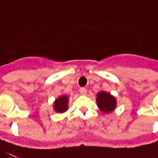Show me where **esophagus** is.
I'll return each mask as SVG.
<instances>
[{
  "label": "esophagus",
  "mask_w": 158,
  "mask_h": 158,
  "mask_svg": "<svg viewBox=\"0 0 158 158\" xmlns=\"http://www.w3.org/2000/svg\"><path fill=\"white\" fill-rule=\"evenodd\" d=\"M79 91H80V93L82 95V96H85V95H86V92H87V90H86V89H85V87H81L80 90H79Z\"/></svg>",
  "instance_id": "34e87169"
}]
</instances>
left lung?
Segmentation results:
<instances>
[{"label":"left lung","instance_id":"left-lung-1","mask_svg":"<svg viewBox=\"0 0 158 158\" xmlns=\"http://www.w3.org/2000/svg\"><path fill=\"white\" fill-rule=\"evenodd\" d=\"M96 102L100 110L104 113H110L115 108V98L106 91H101L97 94Z\"/></svg>","mask_w":158,"mask_h":158}]
</instances>
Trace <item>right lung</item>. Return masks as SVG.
Wrapping results in <instances>:
<instances>
[{"label":"right lung","instance_id":"add662e5","mask_svg":"<svg viewBox=\"0 0 158 158\" xmlns=\"http://www.w3.org/2000/svg\"><path fill=\"white\" fill-rule=\"evenodd\" d=\"M68 98L67 96H62L56 100L54 102V110L58 113L65 112L68 110Z\"/></svg>","mask_w":158,"mask_h":158}]
</instances>
